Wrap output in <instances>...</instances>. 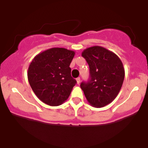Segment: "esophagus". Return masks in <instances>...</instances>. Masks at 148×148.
I'll list each match as a JSON object with an SVG mask.
<instances>
[{
    "label": "esophagus",
    "instance_id": "esophagus-1",
    "mask_svg": "<svg viewBox=\"0 0 148 148\" xmlns=\"http://www.w3.org/2000/svg\"><path fill=\"white\" fill-rule=\"evenodd\" d=\"M76 82H77V84L79 85V84H80V82H81V79H80L79 77H78V78H76Z\"/></svg>",
    "mask_w": 148,
    "mask_h": 148
}]
</instances>
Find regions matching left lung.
Returning <instances> with one entry per match:
<instances>
[{
	"label": "left lung",
	"instance_id": "left-lung-1",
	"mask_svg": "<svg viewBox=\"0 0 148 148\" xmlns=\"http://www.w3.org/2000/svg\"><path fill=\"white\" fill-rule=\"evenodd\" d=\"M90 67V79L81 88L87 101L101 108L115 99L125 79L123 64L116 54L99 46L86 49L81 53Z\"/></svg>",
	"mask_w": 148,
	"mask_h": 148
}]
</instances>
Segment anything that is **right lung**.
<instances>
[{"label":"right lung","mask_w":148,"mask_h":148,"mask_svg":"<svg viewBox=\"0 0 148 148\" xmlns=\"http://www.w3.org/2000/svg\"><path fill=\"white\" fill-rule=\"evenodd\" d=\"M74 55V51L55 47L37 54L30 62L28 81L42 102L56 106L68 99L76 84L69 67Z\"/></svg>","instance_id":"right-lung-1"}]
</instances>
